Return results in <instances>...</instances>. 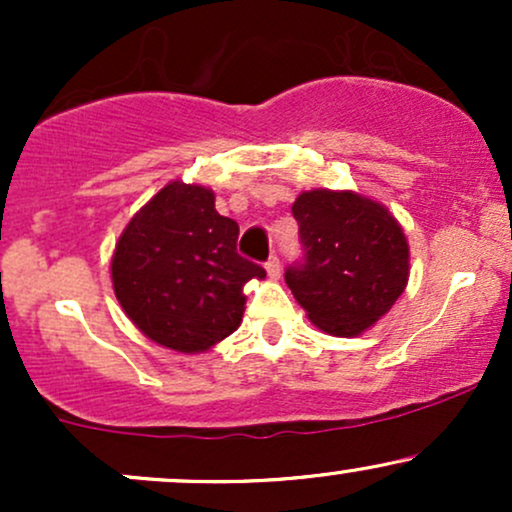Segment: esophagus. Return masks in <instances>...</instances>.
I'll return each mask as SVG.
<instances>
[{"label":"esophagus","instance_id":"obj_1","mask_svg":"<svg viewBox=\"0 0 512 512\" xmlns=\"http://www.w3.org/2000/svg\"><path fill=\"white\" fill-rule=\"evenodd\" d=\"M264 269H267V274H269V279H279L281 276V264H279V257H269L267 260V264H264Z\"/></svg>","mask_w":512,"mask_h":512}]
</instances>
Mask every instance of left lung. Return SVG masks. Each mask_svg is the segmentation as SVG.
Instances as JSON below:
<instances>
[{
    "label": "left lung",
    "mask_w": 512,
    "mask_h": 512,
    "mask_svg": "<svg viewBox=\"0 0 512 512\" xmlns=\"http://www.w3.org/2000/svg\"><path fill=\"white\" fill-rule=\"evenodd\" d=\"M293 216L305 248L286 284L308 320L332 337H358L407 289L409 240L385 204L354 190L301 192Z\"/></svg>",
    "instance_id": "obj_1"
}]
</instances>
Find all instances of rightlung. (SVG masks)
<instances>
[{"mask_svg":"<svg viewBox=\"0 0 512 512\" xmlns=\"http://www.w3.org/2000/svg\"><path fill=\"white\" fill-rule=\"evenodd\" d=\"M214 199L197 182H168L129 219L110 260L125 315L178 354H202L236 332L243 286L267 276L238 255V223L221 216Z\"/></svg>","mask_w":512,"mask_h":512,"instance_id":"right-lung-1","label":"right lung"}]
</instances>
